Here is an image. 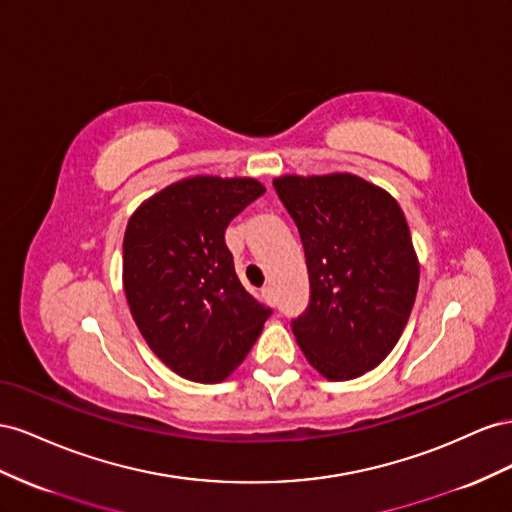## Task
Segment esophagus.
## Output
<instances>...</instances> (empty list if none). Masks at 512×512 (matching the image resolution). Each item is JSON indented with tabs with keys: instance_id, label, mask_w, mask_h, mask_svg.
I'll list each match as a JSON object with an SVG mask.
<instances>
[{
	"instance_id": "obj_1",
	"label": "esophagus",
	"mask_w": 512,
	"mask_h": 512,
	"mask_svg": "<svg viewBox=\"0 0 512 512\" xmlns=\"http://www.w3.org/2000/svg\"><path fill=\"white\" fill-rule=\"evenodd\" d=\"M261 296H264L266 298V302L268 304H276V296H274V289L272 287H264V289H261Z\"/></svg>"
}]
</instances>
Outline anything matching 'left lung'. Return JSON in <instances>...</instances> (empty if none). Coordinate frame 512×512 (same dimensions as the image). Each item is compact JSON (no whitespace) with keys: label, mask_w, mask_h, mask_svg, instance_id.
Listing matches in <instances>:
<instances>
[{"label":"left lung","mask_w":512,"mask_h":512,"mask_svg":"<svg viewBox=\"0 0 512 512\" xmlns=\"http://www.w3.org/2000/svg\"><path fill=\"white\" fill-rule=\"evenodd\" d=\"M276 195L294 218L311 302L291 330L330 382L375 369L410 319L418 257L397 199L352 173L281 175Z\"/></svg>","instance_id":"obj_1"}]
</instances>
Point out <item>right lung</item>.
Instances as JSON below:
<instances>
[{
    "mask_svg": "<svg viewBox=\"0 0 512 512\" xmlns=\"http://www.w3.org/2000/svg\"><path fill=\"white\" fill-rule=\"evenodd\" d=\"M266 193L253 178L195 175L143 201L124 233V294L145 343L191 382L236 371L270 317L242 287L225 229Z\"/></svg>",
    "mask_w": 512,
    "mask_h": 512,
    "instance_id": "add662e5",
    "label": "right lung"
}]
</instances>
